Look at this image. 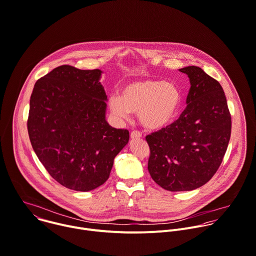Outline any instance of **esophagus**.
Here are the masks:
<instances>
[{"mask_svg": "<svg viewBox=\"0 0 256 256\" xmlns=\"http://www.w3.org/2000/svg\"><path fill=\"white\" fill-rule=\"evenodd\" d=\"M130 137H131V139H140L141 137H142V134L139 132V131H133L132 133H131V135H130Z\"/></svg>", "mask_w": 256, "mask_h": 256, "instance_id": "esophagus-1", "label": "esophagus"}]
</instances>
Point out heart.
I'll return each instance as SVG.
<instances>
[{"mask_svg":"<svg viewBox=\"0 0 256 256\" xmlns=\"http://www.w3.org/2000/svg\"><path fill=\"white\" fill-rule=\"evenodd\" d=\"M182 93L171 82L143 79L123 87L120 97H112L109 106L112 114L119 119H128L129 113L138 114L143 127L160 130L170 125L180 110Z\"/></svg>","mask_w":256,"mask_h":256,"instance_id":"heart-1","label":"heart"}]
</instances>
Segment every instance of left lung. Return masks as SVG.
Returning <instances> with one entry per match:
<instances>
[{
  "instance_id": "8db88e82",
  "label": "left lung",
  "mask_w": 256,
  "mask_h": 256,
  "mask_svg": "<svg viewBox=\"0 0 256 256\" xmlns=\"http://www.w3.org/2000/svg\"><path fill=\"white\" fill-rule=\"evenodd\" d=\"M179 71L191 84L184 111L172 124L146 136L148 171L169 191H189L207 183L218 170L231 135V115L219 82L196 66Z\"/></svg>"
}]
</instances>
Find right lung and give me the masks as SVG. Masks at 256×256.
I'll list each match as a JSON object with an SVG mask.
<instances>
[{
    "label": "right lung",
    "mask_w": 256,
    "mask_h": 256,
    "mask_svg": "<svg viewBox=\"0 0 256 256\" xmlns=\"http://www.w3.org/2000/svg\"><path fill=\"white\" fill-rule=\"evenodd\" d=\"M102 71L62 65L40 78L30 99L28 133L48 173L61 185L90 191L107 181L129 131L111 127Z\"/></svg>",
    "instance_id": "1"
}]
</instances>
